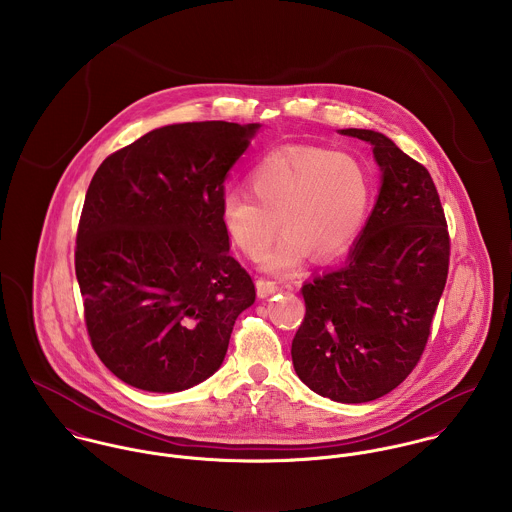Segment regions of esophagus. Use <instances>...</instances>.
Segmentation results:
<instances>
[{
	"label": "esophagus",
	"mask_w": 512,
	"mask_h": 512,
	"mask_svg": "<svg viewBox=\"0 0 512 512\" xmlns=\"http://www.w3.org/2000/svg\"><path fill=\"white\" fill-rule=\"evenodd\" d=\"M280 290V286L274 282V280H266V278H258L256 280V292L260 297H268L272 293H276Z\"/></svg>",
	"instance_id": "obj_1"
}]
</instances>
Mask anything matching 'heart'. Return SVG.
Segmentation results:
<instances>
[{"label": "heart", "mask_w": 512, "mask_h": 512, "mask_svg": "<svg viewBox=\"0 0 512 512\" xmlns=\"http://www.w3.org/2000/svg\"><path fill=\"white\" fill-rule=\"evenodd\" d=\"M250 192L220 197V222L230 242L256 258L284 234L260 264L274 274L297 270L309 254L333 260L359 236L372 201V175L349 151L292 144L268 151L248 173Z\"/></svg>", "instance_id": "b5f03b06"}]
</instances>
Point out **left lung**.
Returning a JSON list of instances; mask_svg holds the SVG:
<instances>
[{
  "label": "left lung",
  "mask_w": 512,
  "mask_h": 512,
  "mask_svg": "<svg viewBox=\"0 0 512 512\" xmlns=\"http://www.w3.org/2000/svg\"><path fill=\"white\" fill-rule=\"evenodd\" d=\"M372 146L382 173L376 205L345 266L301 288L305 317L293 368L319 396L376 400L418 365L449 270V232L428 169L390 138L341 130Z\"/></svg>",
  "instance_id": "obj_1"
}]
</instances>
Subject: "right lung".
Returning a JSON list of instances; mask_svg holds the SVG:
<instances>
[{
	"label": "right lung",
	"instance_id": "1",
	"mask_svg": "<svg viewBox=\"0 0 512 512\" xmlns=\"http://www.w3.org/2000/svg\"><path fill=\"white\" fill-rule=\"evenodd\" d=\"M260 124L187 122L151 130L96 169L74 270L92 349L147 392L187 390L219 370L250 274L220 222L228 169Z\"/></svg>",
	"mask_w": 512,
	"mask_h": 512
}]
</instances>
